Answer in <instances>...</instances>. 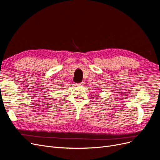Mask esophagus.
<instances>
[{
	"mask_svg": "<svg viewBox=\"0 0 160 160\" xmlns=\"http://www.w3.org/2000/svg\"><path fill=\"white\" fill-rule=\"evenodd\" d=\"M84 83H83V82H81V83H77L76 85H78V86H81V85H83Z\"/></svg>",
	"mask_w": 160,
	"mask_h": 160,
	"instance_id": "obj_1",
	"label": "esophagus"
}]
</instances>
